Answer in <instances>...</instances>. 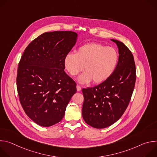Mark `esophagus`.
<instances>
[{
  "label": "esophagus",
  "instance_id": "obj_1",
  "mask_svg": "<svg viewBox=\"0 0 157 157\" xmlns=\"http://www.w3.org/2000/svg\"><path fill=\"white\" fill-rule=\"evenodd\" d=\"M76 88H77V91H80L81 90V87L79 85H78V84L76 85Z\"/></svg>",
  "mask_w": 157,
  "mask_h": 157
}]
</instances>
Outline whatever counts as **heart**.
<instances>
[{"label": "heart", "instance_id": "1", "mask_svg": "<svg viewBox=\"0 0 157 157\" xmlns=\"http://www.w3.org/2000/svg\"><path fill=\"white\" fill-rule=\"evenodd\" d=\"M118 61L119 54L115 48L99 43H89L80 47L76 53L67 54L64 66L72 77L85 70L79 78L80 82L93 81L94 84H99L113 74Z\"/></svg>", "mask_w": 157, "mask_h": 157}]
</instances>
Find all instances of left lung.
<instances>
[{
	"mask_svg": "<svg viewBox=\"0 0 157 157\" xmlns=\"http://www.w3.org/2000/svg\"><path fill=\"white\" fill-rule=\"evenodd\" d=\"M111 40L117 44L119 53L114 72L100 84L82 89V117L86 123L96 128L107 127L121 117L136 84V68L132 52L122 42Z\"/></svg>",
	"mask_w": 157,
	"mask_h": 157,
	"instance_id": "1",
	"label": "left lung"
}]
</instances>
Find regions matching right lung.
Segmentation results:
<instances>
[{
  "label": "right lung",
  "instance_id": "obj_1",
  "mask_svg": "<svg viewBox=\"0 0 157 157\" xmlns=\"http://www.w3.org/2000/svg\"><path fill=\"white\" fill-rule=\"evenodd\" d=\"M76 37L71 31L43 33L21 55L17 75L19 100L26 114L39 125L50 127L61 121L76 93V82L64 70V58Z\"/></svg>",
  "mask_w": 157,
  "mask_h": 157
}]
</instances>
